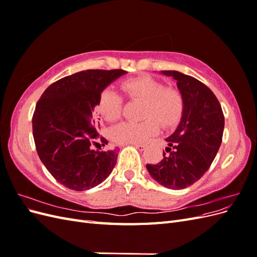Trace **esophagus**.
<instances>
[{
  "instance_id": "1",
  "label": "esophagus",
  "mask_w": 257,
  "mask_h": 257,
  "mask_svg": "<svg viewBox=\"0 0 257 257\" xmlns=\"http://www.w3.org/2000/svg\"><path fill=\"white\" fill-rule=\"evenodd\" d=\"M134 147L136 148V149H138L139 151H143V150L146 149V145H144V144H135Z\"/></svg>"
}]
</instances>
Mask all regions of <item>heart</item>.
Returning a JSON list of instances; mask_svg holds the SVG:
<instances>
[{
	"label": "heart",
	"mask_w": 257,
	"mask_h": 257,
	"mask_svg": "<svg viewBox=\"0 0 257 257\" xmlns=\"http://www.w3.org/2000/svg\"><path fill=\"white\" fill-rule=\"evenodd\" d=\"M121 88L130 99L143 100L142 122H122L111 132L113 142L122 145L146 143L158 133L159 123L163 127H170L180 120L184 99L180 90L165 84L149 76L135 77L124 80ZM123 108V97L112 89L105 90L99 98L98 110L104 118L114 122Z\"/></svg>",
	"instance_id": "b5f03b06"
}]
</instances>
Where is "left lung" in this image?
Masks as SVG:
<instances>
[{"label":"left lung","mask_w":257,"mask_h":257,"mask_svg":"<svg viewBox=\"0 0 257 257\" xmlns=\"http://www.w3.org/2000/svg\"><path fill=\"white\" fill-rule=\"evenodd\" d=\"M177 81L184 99L181 120L166 138L168 147L158 164H147L155 181L165 188L182 190L198 181L209 169L222 143L224 114L213 92L192 76L162 71Z\"/></svg>","instance_id":"left-lung-1"}]
</instances>
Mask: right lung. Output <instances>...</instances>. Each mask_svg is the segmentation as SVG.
Instances as JSON below:
<instances>
[{"label": "right lung", "instance_id": "add662e5", "mask_svg": "<svg viewBox=\"0 0 257 257\" xmlns=\"http://www.w3.org/2000/svg\"><path fill=\"white\" fill-rule=\"evenodd\" d=\"M127 72L87 69L66 76L45 90L32 119L38 157L56 180L74 191H85L106 180L118 159L119 148L98 134L94 112L102 92Z\"/></svg>", "mask_w": 257, "mask_h": 257}]
</instances>
